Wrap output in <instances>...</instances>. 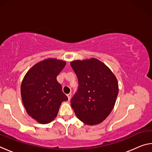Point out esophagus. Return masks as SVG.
<instances>
[{
	"mask_svg": "<svg viewBox=\"0 0 152 152\" xmlns=\"http://www.w3.org/2000/svg\"><path fill=\"white\" fill-rule=\"evenodd\" d=\"M71 96H72V94L71 93H69V94H67V96H68V101H70V100Z\"/></svg>",
	"mask_w": 152,
	"mask_h": 152,
	"instance_id": "34e87169",
	"label": "esophagus"
}]
</instances>
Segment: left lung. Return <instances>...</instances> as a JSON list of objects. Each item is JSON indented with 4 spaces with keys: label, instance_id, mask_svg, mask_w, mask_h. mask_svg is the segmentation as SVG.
Wrapping results in <instances>:
<instances>
[{
    "label": "left lung",
    "instance_id": "1",
    "mask_svg": "<svg viewBox=\"0 0 152 152\" xmlns=\"http://www.w3.org/2000/svg\"><path fill=\"white\" fill-rule=\"evenodd\" d=\"M78 78L77 91L71 99L76 117L85 124L102 123L115 106L119 86L108 67L94 58L70 63Z\"/></svg>",
    "mask_w": 152,
    "mask_h": 152
}]
</instances>
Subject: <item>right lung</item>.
Returning a JSON list of instances; mask_svg holds the SVG:
<instances>
[{
  "mask_svg": "<svg viewBox=\"0 0 152 152\" xmlns=\"http://www.w3.org/2000/svg\"><path fill=\"white\" fill-rule=\"evenodd\" d=\"M65 65V61L47 59L33 66L23 80L20 93L25 110L42 124L54 119L61 102L68 101L56 79Z\"/></svg>",
  "mask_w": 152,
  "mask_h": 152,
  "instance_id": "add662e5",
  "label": "right lung"
}]
</instances>
